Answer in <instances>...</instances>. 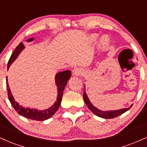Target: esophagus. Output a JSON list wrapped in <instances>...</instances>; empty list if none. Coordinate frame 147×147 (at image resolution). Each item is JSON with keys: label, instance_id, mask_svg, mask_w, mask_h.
<instances>
[{"label": "esophagus", "instance_id": "34e87169", "mask_svg": "<svg viewBox=\"0 0 147 147\" xmlns=\"http://www.w3.org/2000/svg\"><path fill=\"white\" fill-rule=\"evenodd\" d=\"M82 74V71L79 70V68H75L74 69L73 71H72V75H76V76H79Z\"/></svg>", "mask_w": 147, "mask_h": 147}]
</instances>
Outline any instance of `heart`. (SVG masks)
<instances>
[{
	"mask_svg": "<svg viewBox=\"0 0 147 147\" xmlns=\"http://www.w3.org/2000/svg\"><path fill=\"white\" fill-rule=\"evenodd\" d=\"M95 36H92V40H94V39H95Z\"/></svg>",
	"mask_w": 147,
	"mask_h": 147,
	"instance_id": "b5f03b06",
	"label": "heart"
}]
</instances>
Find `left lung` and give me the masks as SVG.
I'll return each instance as SVG.
<instances>
[{"mask_svg": "<svg viewBox=\"0 0 147 147\" xmlns=\"http://www.w3.org/2000/svg\"><path fill=\"white\" fill-rule=\"evenodd\" d=\"M83 97H84V100L85 102L86 105L88 107V109H90L91 112L93 113L94 114L96 115L98 117L104 118V119H112V118H115L117 116L120 115L125 113L126 111H127L128 110H129L131 107H132L133 104L131 105L130 107L126 108V109H119V110H117V111H102L99 109H97V108H95V106L92 105L91 104V102H90V100L88 99V97L86 93L85 90L84 91V94H83Z\"/></svg>", "mask_w": 147, "mask_h": 147, "instance_id": "8db88e82", "label": "left lung"}]
</instances>
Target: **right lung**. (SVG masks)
<instances>
[{"label":"right lung","mask_w":147,"mask_h":147,"mask_svg":"<svg viewBox=\"0 0 147 147\" xmlns=\"http://www.w3.org/2000/svg\"><path fill=\"white\" fill-rule=\"evenodd\" d=\"M33 38H30L27 41H32ZM25 48V44L22 42L19 43V45L16 47L14 51L12 52L11 57H10L9 61L7 63V68L11 65L14 61L16 59V57L19 55L20 52L23 50ZM71 77V72L70 70H65L61 72H58L55 77V82L57 86V88H58V95H57V102L52 105L51 107L49 108L48 109L43 111H38L36 109H28V108L22 107L18 104L17 102H15L14 97H13L11 92L10 91L9 85L7 83V79L6 78V86H7V95L8 99H9L10 103H11V106L15 109V111L18 113V114L21 115L25 118H28L30 119H33V120L36 121H44L46 119H49L58 110L59 107L61 102L62 96H63V90L65 88V86H66L67 82L69 80V79Z\"/></svg>","instance_id":"1"}]
</instances>
